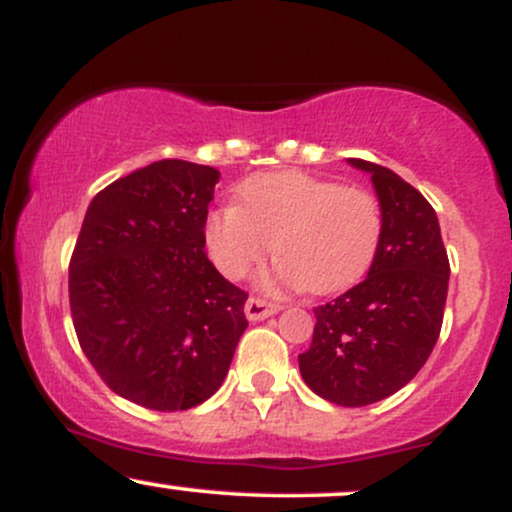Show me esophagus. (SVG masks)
Instances as JSON below:
<instances>
[{
  "label": "esophagus",
  "mask_w": 512,
  "mask_h": 512,
  "mask_svg": "<svg viewBox=\"0 0 512 512\" xmlns=\"http://www.w3.org/2000/svg\"><path fill=\"white\" fill-rule=\"evenodd\" d=\"M279 310H281L279 305L267 303V300L262 298H248V303H245V317H248L250 322H260V319L276 315Z\"/></svg>",
  "instance_id": "1"
}]
</instances>
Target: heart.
<instances>
[{
  "label": "heart",
  "mask_w": 512,
  "mask_h": 512,
  "mask_svg": "<svg viewBox=\"0 0 512 512\" xmlns=\"http://www.w3.org/2000/svg\"><path fill=\"white\" fill-rule=\"evenodd\" d=\"M379 240L377 197L303 171L252 176L240 183L238 205L214 209L205 219L207 255L226 279H243L274 243L281 255L257 276L267 293L353 286L372 264Z\"/></svg>",
  "instance_id": "b5f03b06"
}]
</instances>
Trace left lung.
<instances>
[{
	"label": "left lung",
	"instance_id": "left-lung-1",
	"mask_svg": "<svg viewBox=\"0 0 512 512\" xmlns=\"http://www.w3.org/2000/svg\"><path fill=\"white\" fill-rule=\"evenodd\" d=\"M367 171L381 207V240L365 281L315 307V334L298 355L317 396L343 408L389 398L420 372L439 341L448 295V255L434 207L386 166Z\"/></svg>",
	"mask_w": 512,
	"mask_h": 512
}]
</instances>
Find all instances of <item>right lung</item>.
<instances>
[{"mask_svg":"<svg viewBox=\"0 0 512 512\" xmlns=\"http://www.w3.org/2000/svg\"><path fill=\"white\" fill-rule=\"evenodd\" d=\"M219 171L162 159L92 197L69 264L80 348L114 393L159 412L217 393L248 319L205 252Z\"/></svg>","mask_w":512,"mask_h":512,"instance_id":"1","label":"right lung"}]
</instances>
